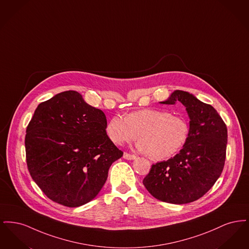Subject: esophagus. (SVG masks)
Instances as JSON below:
<instances>
[{
  "mask_svg": "<svg viewBox=\"0 0 249 249\" xmlns=\"http://www.w3.org/2000/svg\"><path fill=\"white\" fill-rule=\"evenodd\" d=\"M123 158H124V159H126V160H134V159H136V156L130 154V153H124V155H123Z\"/></svg>",
  "mask_w": 249,
  "mask_h": 249,
  "instance_id": "34e87169",
  "label": "esophagus"
}]
</instances>
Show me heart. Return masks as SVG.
<instances>
[{
	"instance_id": "b5f03b06",
	"label": "heart",
	"mask_w": 249,
	"mask_h": 249,
	"mask_svg": "<svg viewBox=\"0 0 249 249\" xmlns=\"http://www.w3.org/2000/svg\"><path fill=\"white\" fill-rule=\"evenodd\" d=\"M108 138L117 144L141 140L137 148L153 160H164L184 145L189 135V125L181 117L160 109H142L126 118L114 116L106 127Z\"/></svg>"
}]
</instances>
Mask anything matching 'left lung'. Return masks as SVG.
Masks as SVG:
<instances>
[{"label":"left lung","mask_w":249,"mask_h":249,"mask_svg":"<svg viewBox=\"0 0 249 249\" xmlns=\"http://www.w3.org/2000/svg\"><path fill=\"white\" fill-rule=\"evenodd\" d=\"M186 107L190 131L183 148L174 158L153 164L142 184L156 199L185 204L201 198L220 177L226 160L228 130L212 106L189 92L176 90L161 102Z\"/></svg>","instance_id":"1"}]
</instances>
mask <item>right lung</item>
<instances>
[{"instance_id":"obj_1","label":"right lung","mask_w":249,"mask_h":249,"mask_svg":"<svg viewBox=\"0 0 249 249\" xmlns=\"http://www.w3.org/2000/svg\"><path fill=\"white\" fill-rule=\"evenodd\" d=\"M105 113L68 90L41 103L25 136L30 175L51 201L78 207L102 190L123 152L107 136Z\"/></svg>"}]
</instances>
